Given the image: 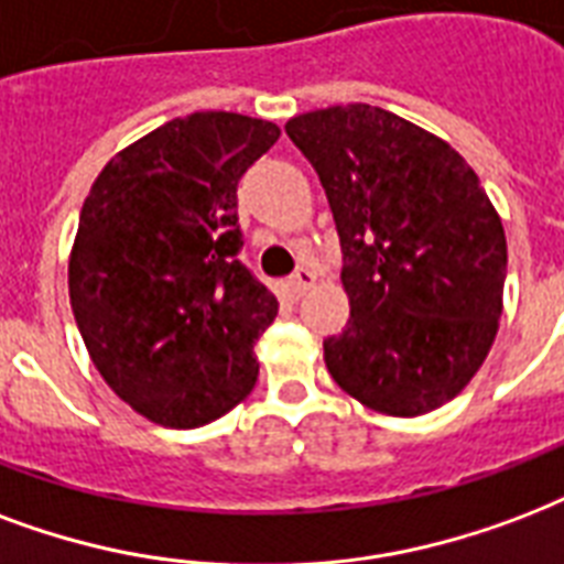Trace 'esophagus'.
Here are the masks:
<instances>
[{"label": "esophagus", "mask_w": 564, "mask_h": 564, "mask_svg": "<svg viewBox=\"0 0 564 564\" xmlns=\"http://www.w3.org/2000/svg\"><path fill=\"white\" fill-rule=\"evenodd\" d=\"M313 281H316V272H313V269H307V265H299V269L292 272L290 286H292V292H307L313 286Z\"/></svg>", "instance_id": "esophagus-1"}]
</instances>
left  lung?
I'll return each mask as SVG.
<instances>
[{
	"mask_svg": "<svg viewBox=\"0 0 564 564\" xmlns=\"http://www.w3.org/2000/svg\"><path fill=\"white\" fill-rule=\"evenodd\" d=\"M328 195L351 319L325 339L330 378L390 416L435 411L497 337L506 234L479 177L446 141L351 102L286 123Z\"/></svg>",
	"mask_w": 564,
	"mask_h": 564,
	"instance_id": "obj_1",
	"label": "left lung"
}]
</instances>
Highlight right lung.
Here are the masks:
<instances>
[{
    "label": "right lung",
    "mask_w": 564,
    "mask_h": 564,
    "mask_svg": "<svg viewBox=\"0 0 564 564\" xmlns=\"http://www.w3.org/2000/svg\"><path fill=\"white\" fill-rule=\"evenodd\" d=\"M278 135L269 120L195 111L120 150L85 197L73 316L106 384L153 423H213L257 384L253 343L278 299L239 260L236 186Z\"/></svg>",
    "instance_id": "add662e5"
}]
</instances>
